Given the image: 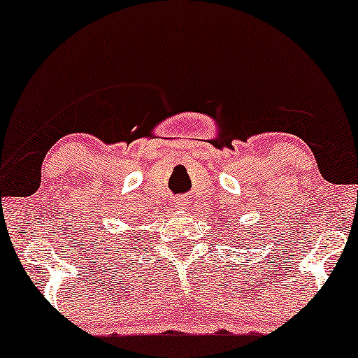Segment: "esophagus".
Returning a JSON list of instances; mask_svg holds the SVG:
<instances>
[{
	"mask_svg": "<svg viewBox=\"0 0 358 358\" xmlns=\"http://www.w3.org/2000/svg\"><path fill=\"white\" fill-rule=\"evenodd\" d=\"M188 200L187 198H183V196H178V198H175L173 200V206L176 208V210H185V208L188 206Z\"/></svg>",
	"mask_w": 358,
	"mask_h": 358,
	"instance_id": "esophagus-1",
	"label": "esophagus"
}]
</instances>
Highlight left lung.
Masks as SVG:
<instances>
[{"label":"left lung","mask_w":358,"mask_h":358,"mask_svg":"<svg viewBox=\"0 0 358 358\" xmlns=\"http://www.w3.org/2000/svg\"><path fill=\"white\" fill-rule=\"evenodd\" d=\"M243 233V231H241ZM252 236H250V234H246V238H244V239H246V241H252V239H251ZM234 246H236V244H234Z\"/></svg>","instance_id":"8db88e82"}]
</instances>
